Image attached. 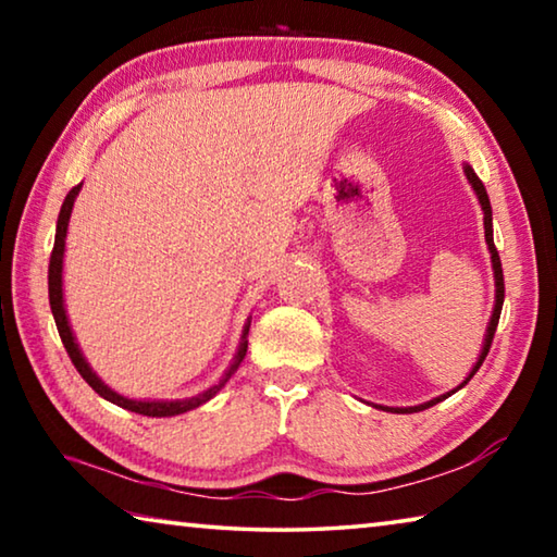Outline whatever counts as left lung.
<instances>
[{
	"label": "left lung",
	"instance_id": "1",
	"mask_svg": "<svg viewBox=\"0 0 557 557\" xmlns=\"http://www.w3.org/2000/svg\"><path fill=\"white\" fill-rule=\"evenodd\" d=\"M465 174H467V178H469L471 188H474V191H476V199H479V203H482V211H484V235H486L488 252H492V268H494V280H496V301H494V314H492V322H488V326H486V336H484L482 354H479L476 363H474V369L469 371V375H467V379H465V383H459L455 391H449V393H445V395H440V398H432V400L422 403V405H412V408H383V410H388V412H420V410H428V408H432V405H437V403H442V400H445V398H449L451 393H457L459 388H465V385L471 381V375H474V373L479 371V366L484 363V358H486V354H488V348H492V342H494V334H496V326H498V317H502V307H504V270H502V258H498V250H496V245H494V228H492V203H488L486 188H484V184H482V178H479V176L474 174V169H471L469 164L465 166Z\"/></svg>",
	"mask_w": 557,
	"mask_h": 557
}]
</instances>
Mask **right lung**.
<instances>
[{"label": "right lung", "instance_id": "1", "mask_svg": "<svg viewBox=\"0 0 557 557\" xmlns=\"http://www.w3.org/2000/svg\"><path fill=\"white\" fill-rule=\"evenodd\" d=\"M81 186H73L69 196H65V201L61 206V213H59V223H55V240H53V250H51V262H49V301H51V312L55 319V326H59V334H61V342L65 346V351H69L71 361L78 373L83 375V381H86L92 391H96L100 398H106L110 403L120 405V408H125L129 412H139V414H147V418H172V414H182L186 410H194L199 408V405L209 403L215 393H219L225 383H228L231 375L238 371L240 361L245 358V351H248V329L250 322L245 324L243 329V336H240V346H238V354H235L233 363L228 366V371L223 373V379L211 385L209 391H203L199 395H194V398H186V400H132L125 398V395L115 393L112 388H108L106 383H102L96 371L90 369L86 358H83L78 344H75V336L71 332V324H69V317H65V307H63V250H65V233H69V221H71V211H73V201L75 196H78Z\"/></svg>", "mask_w": 557, "mask_h": 557}]
</instances>
